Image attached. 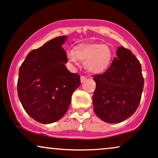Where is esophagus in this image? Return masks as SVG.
<instances>
[{
    "label": "esophagus",
    "mask_w": 158,
    "mask_h": 158,
    "mask_svg": "<svg viewBox=\"0 0 158 158\" xmlns=\"http://www.w3.org/2000/svg\"><path fill=\"white\" fill-rule=\"evenodd\" d=\"M86 76H83V75H82L81 77V83H83V82H85V81H86Z\"/></svg>",
    "instance_id": "34e87169"
}]
</instances>
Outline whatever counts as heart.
I'll return each mask as SVG.
<instances>
[{"instance_id": "heart-1", "label": "heart", "mask_w": 158, "mask_h": 158, "mask_svg": "<svg viewBox=\"0 0 158 158\" xmlns=\"http://www.w3.org/2000/svg\"><path fill=\"white\" fill-rule=\"evenodd\" d=\"M69 62L77 64V58L83 61V66L88 72L101 73L105 71L112 62L113 52L110 47L100 44H80L73 51L67 53Z\"/></svg>"}]
</instances>
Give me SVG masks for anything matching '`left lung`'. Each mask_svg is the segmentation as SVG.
Returning a JSON list of instances; mask_svg holds the SVG:
<instances>
[{
    "instance_id": "left-lung-1",
    "label": "left lung",
    "mask_w": 158,
    "mask_h": 158,
    "mask_svg": "<svg viewBox=\"0 0 158 158\" xmlns=\"http://www.w3.org/2000/svg\"><path fill=\"white\" fill-rule=\"evenodd\" d=\"M117 57L104 73L94 75V111L109 123L127 119L140 104L144 79L141 64L129 49L118 47Z\"/></svg>"
}]
</instances>
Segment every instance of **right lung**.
<instances>
[{
  "label": "right lung",
  "mask_w": 158,
  "mask_h": 158,
  "mask_svg": "<svg viewBox=\"0 0 158 158\" xmlns=\"http://www.w3.org/2000/svg\"><path fill=\"white\" fill-rule=\"evenodd\" d=\"M66 38H53L31 51L19 69L18 98L24 110L39 123H52L63 118L81 85L78 74L65 66L68 58L61 45Z\"/></svg>",
  "instance_id": "obj_1"
}]
</instances>
